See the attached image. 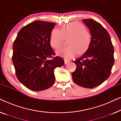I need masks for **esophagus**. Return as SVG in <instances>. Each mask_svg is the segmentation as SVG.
<instances>
[{"mask_svg": "<svg viewBox=\"0 0 121 121\" xmlns=\"http://www.w3.org/2000/svg\"><path fill=\"white\" fill-rule=\"evenodd\" d=\"M69 62H70V61L68 60H67V59H64V63H65V64L68 63Z\"/></svg>", "mask_w": 121, "mask_h": 121, "instance_id": "esophagus-1", "label": "esophagus"}]
</instances>
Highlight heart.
Here are the masks:
<instances>
[{"label":"heart","mask_w":121,"mask_h":121,"mask_svg":"<svg viewBox=\"0 0 121 121\" xmlns=\"http://www.w3.org/2000/svg\"><path fill=\"white\" fill-rule=\"evenodd\" d=\"M68 39L67 47L58 49V55L65 59H71L77 54L85 53L91 43L90 33L82 23L73 22L63 25L60 30L54 29L51 32L49 43L55 49L61 47L64 39Z\"/></svg>","instance_id":"heart-1"}]
</instances>
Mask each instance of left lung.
<instances>
[{"label":"left lung","instance_id":"left-lung-1","mask_svg":"<svg viewBox=\"0 0 121 121\" xmlns=\"http://www.w3.org/2000/svg\"><path fill=\"white\" fill-rule=\"evenodd\" d=\"M90 30L91 43L88 50L73 62L77 68L72 74L73 82L85 88H94L110 77L114 64V49L110 35L100 23L82 20Z\"/></svg>","mask_w":121,"mask_h":121}]
</instances>
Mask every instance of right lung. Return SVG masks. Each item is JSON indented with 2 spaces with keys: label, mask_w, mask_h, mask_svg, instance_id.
Returning a JSON list of instances; mask_svg holds the SVG:
<instances>
[{
  "label": "right lung",
  "mask_w": 121,
  "mask_h": 121,
  "mask_svg": "<svg viewBox=\"0 0 121 121\" xmlns=\"http://www.w3.org/2000/svg\"><path fill=\"white\" fill-rule=\"evenodd\" d=\"M53 22L35 21L23 27L13 44L12 60L18 80L30 90L42 91L55 82L54 69L64 65L62 58L55 57L49 43Z\"/></svg>",
  "instance_id": "obj_1"
}]
</instances>
